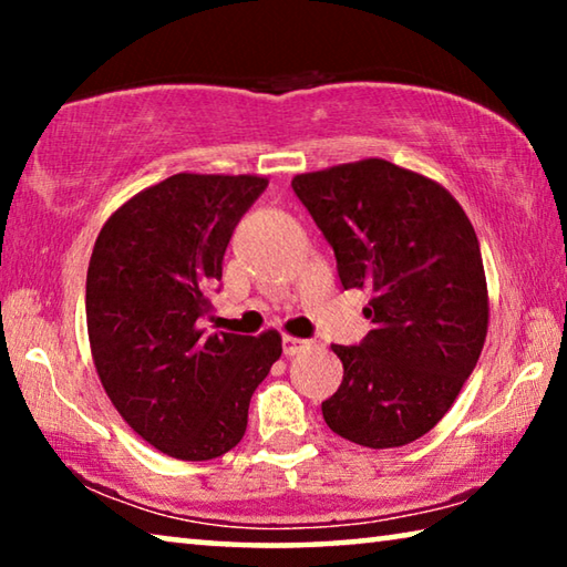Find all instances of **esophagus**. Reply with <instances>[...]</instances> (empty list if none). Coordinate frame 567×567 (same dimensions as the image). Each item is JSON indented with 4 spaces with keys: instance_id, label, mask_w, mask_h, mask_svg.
I'll return each instance as SVG.
<instances>
[{
    "instance_id": "obj_1",
    "label": "esophagus",
    "mask_w": 567,
    "mask_h": 567,
    "mask_svg": "<svg viewBox=\"0 0 567 567\" xmlns=\"http://www.w3.org/2000/svg\"><path fill=\"white\" fill-rule=\"evenodd\" d=\"M310 344H312V340H300V338H292V334H285L282 338V350L287 358H292V354H297L300 350L310 348Z\"/></svg>"
}]
</instances>
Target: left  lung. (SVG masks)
Masks as SVG:
<instances>
[{"instance_id":"8db88e82","label":"left lung","mask_w":567,"mask_h":567,"mask_svg":"<svg viewBox=\"0 0 567 567\" xmlns=\"http://www.w3.org/2000/svg\"><path fill=\"white\" fill-rule=\"evenodd\" d=\"M292 189L344 290H372L362 312L375 330L332 344L342 382L322 417L362 447L408 445L453 408L483 352L491 302L475 229L443 185L380 157L305 172Z\"/></svg>"}]
</instances>
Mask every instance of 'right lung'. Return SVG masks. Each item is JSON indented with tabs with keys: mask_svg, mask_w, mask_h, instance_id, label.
<instances>
[{
	"mask_svg": "<svg viewBox=\"0 0 567 567\" xmlns=\"http://www.w3.org/2000/svg\"><path fill=\"white\" fill-rule=\"evenodd\" d=\"M262 175L179 172L114 209L87 267V332L102 388L145 443L213 460L247 430L249 398L280 360L282 338L205 334L209 290Z\"/></svg>",
	"mask_w": 567,
	"mask_h": 567,
	"instance_id": "add662e5",
	"label": "right lung"
}]
</instances>
